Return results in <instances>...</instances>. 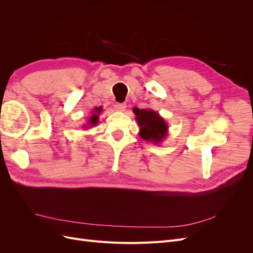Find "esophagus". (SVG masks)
I'll list each match as a JSON object with an SVG mask.
<instances>
[{
	"label": "esophagus",
	"mask_w": 253,
	"mask_h": 253,
	"mask_svg": "<svg viewBox=\"0 0 253 253\" xmlns=\"http://www.w3.org/2000/svg\"><path fill=\"white\" fill-rule=\"evenodd\" d=\"M126 103H116V104H115L114 108H115V111L122 112V111L126 110Z\"/></svg>",
	"instance_id": "esophagus-1"
}]
</instances>
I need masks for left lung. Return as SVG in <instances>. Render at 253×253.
I'll return each instance as SVG.
<instances>
[{
  "label": "left lung",
  "instance_id": "obj_1",
  "mask_svg": "<svg viewBox=\"0 0 253 253\" xmlns=\"http://www.w3.org/2000/svg\"><path fill=\"white\" fill-rule=\"evenodd\" d=\"M139 126V136L143 140L160 144L168 136L169 126L159 113L150 109H133Z\"/></svg>",
  "mask_w": 253,
  "mask_h": 253
}]
</instances>
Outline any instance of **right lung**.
<instances>
[{
	"label": "right lung",
	"instance_id": "right-lung-1",
	"mask_svg": "<svg viewBox=\"0 0 253 253\" xmlns=\"http://www.w3.org/2000/svg\"><path fill=\"white\" fill-rule=\"evenodd\" d=\"M102 112V106H99V108H95L94 111L91 112L90 117L88 118L87 122L85 125L83 126V127L85 129H88V127H93L94 126H96L98 124V120H99V114Z\"/></svg>",
	"mask_w": 253,
	"mask_h": 253
}]
</instances>
